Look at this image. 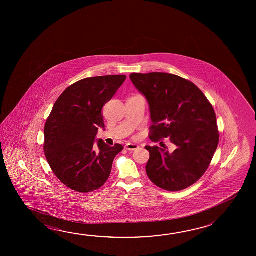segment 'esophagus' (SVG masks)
<instances>
[{"label":"esophagus","instance_id":"1","mask_svg":"<svg viewBox=\"0 0 256 256\" xmlns=\"http://www.w3.org/2000/svg\"><path fill=\"white\" fill-rule=\"evenodd\" d=\"M126 150H128V151H134V150H136V149H138L139 146L138 144H126V146H125Z\"/></svg>","mask_w":256,"mask_h":256}]
</instances>
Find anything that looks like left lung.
<instances>
[{
  "label": "left lung",
  "mask_w": 256,
  "mask_h": 256,
  "mask_svg": "<svg viewBox=\"0 0 256 256\" xmlns=\"http://www.w3.org/2000/svg\"><path fill=\"white\" fill-rule=\"evenodd\" d=\"M130 80L149 102V138L157 142L168 138L176 147L170 154L158 146H146L150 152L147 176L167 191L188 188L204 176L218 147L212 105L196 84L178 76L132 73Z\"/></svg>",
  "instance_id": "left-lung-1"
}]
</instances>
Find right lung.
<instances>
[{"label":"right lung","instance_id":"right-lung-1","mask_svg":"<svg viewBox=\"0 0 256 256\" xmlns=\"http://www.w3.org/2000/svg\"><path fill=\"white\" fill-rule=\"evenodd\" d=\"M125 75L80 80L60 96L44 125V151L55 176L68 188L89 193L109 178L122 144L102 140L94 146L98 128H104L102 109L126 80Z\"/></svg>","mask_w":256,"mask_h":256}]
</instances>
